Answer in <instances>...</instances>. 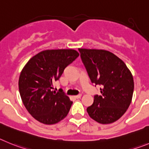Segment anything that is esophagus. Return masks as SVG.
<instances>
[{
  "mask_svg": "<svg viewBox=\"0 0 149 149\" xmlns=\"http://www.w3.org/2000/svg\"><path fill=\"white\" fill-rule=\"evenodd\" d=\"M81 94H78L76 95V96H75L74 97L76 98V99H79V98H81Z\"/></svg>",
  "mask_w": 149,
  "mask_h": 149,
  "instance_id": "obj_1",
  "label": "esophagus"
}]
</instances>
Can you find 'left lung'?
<instances>
[{"label":"left lung","mask_w":149,"mask_h":149,"mask_svg":"<svg viewBox=\"0 0 149 149\" xmlns=\"http://www.w3.org/2000/svg\"><path fill=\"white\" fill-rule=\"evenodd\" d=\"M91 82L100 85L101 95L87 108L93 120L110 124L119 120L129 107L133 96L134 79L126 65L113 53L103 49H79Z\"/></svg>","instance_id":"left-lung-1"}]
</instances>
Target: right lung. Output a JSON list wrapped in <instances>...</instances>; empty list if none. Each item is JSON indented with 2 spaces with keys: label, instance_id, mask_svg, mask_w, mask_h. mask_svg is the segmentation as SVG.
<instances>
[{
  "label": "right lung",
  "instance_id": "add662e5",
  "mask_svg": "<svg viewBox=\"0 0 149 149\" xmlns=\"http://www.w3.org/2000/svg\"><path fill=\"white\" fill-rule=\"evenodd\" d=\"M79 56L74 49H47L33 56L23 68L18 81L20 95L36 120L52 125L68 115L73 102L63 91H53V83Z\"/></svg>",
  "mask_w": 149,
  "mask_h": 149
}]
</instances>
